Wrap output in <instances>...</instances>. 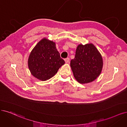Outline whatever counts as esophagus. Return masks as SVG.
<instances>
[{
	"instance_id": "esophagus-1",
	"label": "esophagus",
	"mask_w": 127,
	"mask_h": 127,
	"mask_svg": "<svg viewBox=\"0 0 127 127\" xmlns=\"http://www.w3.org/2000/svg\"><path fill=\"white\" fill-rule=\"evenodd\" d=\"M64 60H65V63H68L69 62V58L65 59Z\"/></svg>"
}]
</instances>
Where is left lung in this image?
I'll return each instance as SVG.
<instances>
[{
	"instance_id": "left-lung-1",
	"label": "left lung",
	"mask_w": 127,
	"mask_h": 127,
	"mask_svg": "<svg viewBox=\"0 0 127 127\" xmlns=\"http://www.w3.org/2000/svg\"><path fill=\"white\" fill-rule=\"evenodd\" d=\"M74 76L81 84L94 81L102 71L103 61L100 53L92 43L79 44L75 58L71 61Z\"/></svg>"
}]
</instances>
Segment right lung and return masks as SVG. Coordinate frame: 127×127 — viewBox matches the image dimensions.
Wrapping results in <instances>:
<instances>
[{"label":"right lung","mask_w":127,"mask_h":127,"mask_svg":"<svg viewBox=\"0 0 127 127\" xmlns=\"http://www.w3.org/2000/svg\"><path fill=\"white\" fill-rule=\"evenodd\" d=\"M65 61L61 58L55 42L43 38L35 46L28 59V67L33 76L45 81L58 72Z\"/></svg>","instance_id":"obj_1"}]
</instances>
